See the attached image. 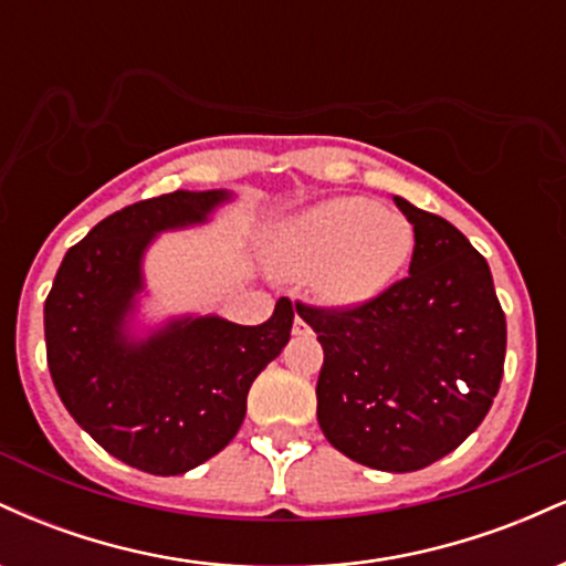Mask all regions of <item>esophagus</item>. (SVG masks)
<instances>
[{"mask_svg": "<svg viewBox=\"0 0 566 566\" xmlns=\"http://www.w3.org/2000/svg\"><path fill=\"white\" fill-rule=\"evenodd\" d=\"M292 329H295V335L308 333V324H305V319H303L301 314H295V327H292Z\"/></svg>", "mask_w": 566, "mask_h": 566, "instance_id": "1", "label": "esophagus"}]
</instances>
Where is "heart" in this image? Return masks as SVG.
<instances>
[{
	"mask_svg": "<svg viewBox=\"0 0 566 566\" xmlns=\"http://www.w3.org/2000/svg\"><path fill=\"white\" fill-rule=\"evenodd\" d=\"M415 231L399 212L378 201L340 197L311 207L279 237L274 265L292 279L314 276L329 305H356L380 295L405 271Z\"/></svg>",
	"mask_w": 566,
	"mask_h": 566,
	"instance_id": "1",
	"label": "heart"
}]
</instances>
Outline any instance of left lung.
Here are the masks:
<instances>
[{"mask_svg": "<svg viewBox=\"0 0 566 566\" xmlns=\"http://www.w3.org/2000/svg\"><path fill=\"white\" fill-rule=\"evenodd\" d=\"M394 201L415 229L409 276L348 308H295L324 348V437L356 463L407 473L450 454L490 412L503 380L505 314L469 239Z\"/></svg>", "mask_w": 566, "mask_h": 566, "instance_id": "obj_1", "label": "left lung"}]
</instances>
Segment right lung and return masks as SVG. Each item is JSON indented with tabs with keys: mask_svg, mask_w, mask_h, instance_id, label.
Instances as JSON below:
<instances>
[{
	"mask_svg": "<svg viewBox=\"0 0 566 566\" xmlns=\"http://www.w3.org/2000/svg\"><path fill=\"white\" fill-rule=\"evenodd\" d=\"M229 191H172L95 226L57 269L44 301L55 391L71 418L133 469L178 476L237 437L252 380L287 346V297L269 322L184 316L146 337L127 329L143 290V252L170 229L205 223Z\"/></svg>",
	"mask_w": 566,
	"mask_h": 566,
	"instance_id": "right-lung-1",
	"label": "right lung"
}]
</instances>
